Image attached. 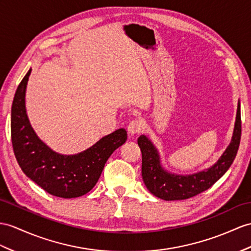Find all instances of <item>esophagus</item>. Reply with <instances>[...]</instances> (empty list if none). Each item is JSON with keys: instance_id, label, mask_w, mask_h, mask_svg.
<instances>
[{"instance_id": "obj_1", "label": "esophagus", "mask_w": 251, "mask_h": 251, "mask_svg": "<svg viewBox=\"0 0 251 251\" xmlns=\"http://www.w3.org/2000/svg\"><path fill=\"white\" fill-rule=\"evenodd\" d=\"M142 130H143V124L142 121L138 119L132 120L129 124V126H127V132H129V134H131V135H135V134L142 132Z\"/></svg>"}]
</instances>
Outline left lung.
I'll return each instance as SVG.
<instances>
[{
	"label": "left lung",
	"instance_id": "obj_1",
	"mask_svg": "<svg viewBox=\"0 0 251 251\" xmlns=\"http://www.w3.org/2000/svg\"><path fill=\"white\" fill-rule=\"evenodd\" d=\"M242 134L241 105L237 104L233 136L219 160L203 172L183 176L166 172L161 165L160 154L151 140L140 135L137 144L142 151V176L146 187L155 197L163 200H184L206 191L229 169L236 156Z\"/></svg>",
	"mask_w": 251,
	"mask_h": 251
}]
</instances>
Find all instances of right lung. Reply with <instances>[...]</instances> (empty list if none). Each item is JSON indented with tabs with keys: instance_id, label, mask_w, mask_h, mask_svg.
<instances>
[{
	"instance_id": "1",
	"label": "right lung",
	"mask_w": 251,
	"mask_h": 251,
	"mask_svg": "<svg viewBox=\"0 0 251 251\" xmlns=\"http://www.w3.org/2000/svg\"><path fill=\"white\" fill-rule=\"evenodd\" d=\"M29 69L18 86L11 106V143L14 153L26 176L42 189L60 198H76L94 188L113 152L126 140L118 129L77 154H59L36 135L26 115L25 90Z\"/></svg>"
}]
</instances>
